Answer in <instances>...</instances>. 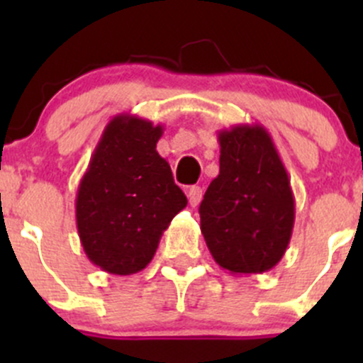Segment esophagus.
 <instances>
[{
    "label": "esophagus",
    "mask_w": 363,
    "mask_h": 363,
    "mask_svg": "<svg viewBox=\"0 0 363 363\" xmlns=\"http://www.w3.org/2000/svg\"><path fill=\"white\" fill-rule=\"evenodd\" d=\"M202 195H203V189L200 188V186H191V188L188 189L189 205H191V207H196V205L200 203V200H202Z\"/></svg>",
    "instance_id": "34e87169"
}]
</instances>
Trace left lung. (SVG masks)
<instances>
[{"label":"left lung","mask_w":363,"mask_h":363,"mask_svg":"<svg viewBox=\"0 0 363 363\" xmlns=\"http://www.w3.org/2000/svg\"><path fill=\"white\" fill-rule=\"evenodd\" d=\"M218 140L219 175L200 203L203 239L223 270L267 272L281 262L294 232L290 177L262 124H235Z\"/></svg>","instance_id":"1"}]
</instances>
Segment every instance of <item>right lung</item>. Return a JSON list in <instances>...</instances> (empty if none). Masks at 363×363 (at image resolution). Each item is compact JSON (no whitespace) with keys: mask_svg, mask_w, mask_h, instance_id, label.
I'll return each instance as SVG.
<instances>
[{"mask_svg":"<svg viewBox=\"0 0 363 363\" xmlns=\"http://www.w3.org/2000/svg\"><path fill=\"white\" fill-rule=\"evenodd\" d=\"M161 124L117 113L94 147L75 199L84 252L116 276L144 270L161 235L188 199L174 182L170 164L156 151Z\"/></svg>","mask_w":363,"mask_h":363,"instance_id":"right-lung-1","label":"right lung"}]
</instances>
